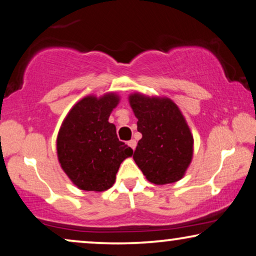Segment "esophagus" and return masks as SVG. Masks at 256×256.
<instances>
[{
  "mask_svg": "<svg viewBox=\"0 0 256 256\" xmlns=\"http://www.w3.org/2000/svg\"><path fill=\"white\" fill-rule=\"evenodd\" d=\"M136 144H138V143H136L135 140H130V141L128 142V146H130V148H132V150H135V148H136Z\"/></svg>",
  "mask_w": 256,
  "mask_h": 256,
  "instance_id": "esophagus-1",
  "label": "esophagus"
}]
</instances>
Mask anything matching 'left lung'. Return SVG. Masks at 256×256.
<instances>
[{"mask_svg": "<svg viewBox=\"0 0 256 256\" xmlns=\"http://www.w3.org/2000/svg\"><path fill=\"white\" fill-rule=\"evenodd\" d=\"M129 102L142 134L132 155L146 180L163 185L184 176L194 154V138L180 108L170 99L132 94Z\"/></svg>", "mask_w": 256, "mask_h": 256, "instance_id": "obj_1", "label": "left lung"}]
</instances>
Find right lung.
Here are the masks:
<instances>
[{"mask_svg": "<svg viewBox=\"0 0 256 256\" xmlns=\"http://www.w3.org/2000/svg\"><path fill=\"white\" fill-rule=\"evenodd\" d=\"M118 104L114 93L80 100L62 122L57 138L59 163L73 183L85 191L112 188L124 160L132 149L118 141L116 128L108 122Z\"/></svg>", "mask_w": 256, "mask_h": 256, "instance_id": "right-lung-1", "label": "right lung"}]
</instances>
